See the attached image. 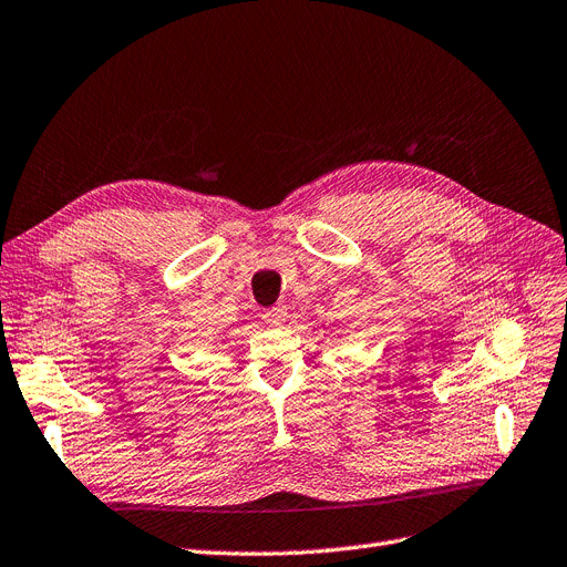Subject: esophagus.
<instances>
[{
  "instance_id": "34e87169",
  "label": "esophagus",
  "mask_w": 567,
  "mask_h": 567,
  "mask_svg": "<svg viewBox=\"0 0 567 567\" xmlns=\"http://www.w3.org/2000/svg\"><path fill=\"white\" fill-rule=\"evenodd\" d=\"M262 321H265L267 326H284L286 311H284L281 307H271V309H267L265 315H262Z\"/></svg>"
}]
</instances>
